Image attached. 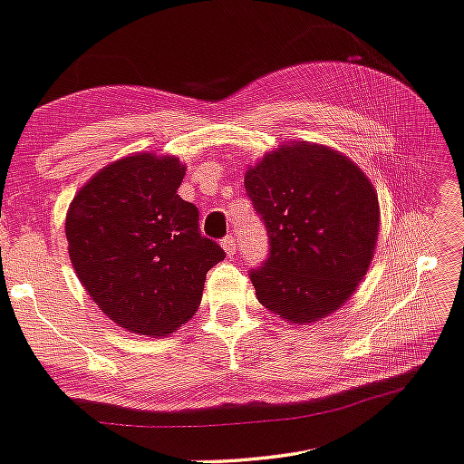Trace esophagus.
Segmentation results:
<instances>
[{
  "mask_svg": "<svg viewBox=\"0 0 464 464\" xmlns=\"http://www.w3.org/2000/svg\"><path fill=\"white\" fill-rule=\"evenodd\" d=\"M221 246L227 251V256H233L235 251H237V243H235L233 235H225V237L221 239Z\"/></svg>",
  "mask_w": 464,
  "mask_h": 464,
  "instance_id": "esophagus-1",
  "label": "esophagus"
}]
</instances>
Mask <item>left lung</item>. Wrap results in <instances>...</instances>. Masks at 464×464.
I'll return each mask as SVG.
<instances>
[{"instance_id": "8db88e82", "label": "left lung", "mask_w": 464, "mask_h": 464, "mask_svg": "<svg viewBox=\"0 0 464 464\" xmlns=\"http://www.w3.org/2000/svg\"><path fill=\"white\" fill-rule=\"evenodd\" d=\"M246 192L267 231V259L251 269L257 300L277 316L314 323L334 313L372 264L375 188L334 150L296 144L247 170Z\"/></svg>"}]
</instances>
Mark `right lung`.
<instances>
[{
	"label": "right lung",
	"mask_w": 464,
	"mask_h": 464,
	"mask_svg": "<svg viewBox=\"0 0 464 464\" xmlns=\"http://www.w3.org/2000/svg\"><path fill=\"white\" fill-rule=\"evenodd\" d=\"M179 160H117L72 198L64 231L71 261L95 304L123 328L162 336L195 314L207 272L225 259L179 197Z\"/></svg>",
	"instance_id": "1"
}]
</instances>
